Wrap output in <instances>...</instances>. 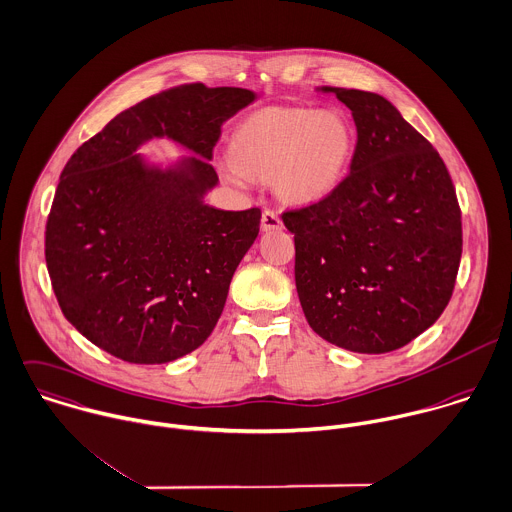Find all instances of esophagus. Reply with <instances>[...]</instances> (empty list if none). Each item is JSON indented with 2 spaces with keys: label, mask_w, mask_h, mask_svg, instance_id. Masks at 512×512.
<instances>
[{
  "label": "esophagus",
  "mask_w": 512,
  "mask_h": 512,
  "mask_svg": "<svg viewBox=\"0 0 512 512\" xmlns=\"http://www.w3.org/2000/svg\"><path fill=\"white\" fill-rule=\"evenodd\" d=\"M282 228V218L276 210H270L266 208L262 212V230L264 232H272V230H280Z\"/></svg>",
  "instance_id": "1"
}]
</instances>
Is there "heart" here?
<instances>
[{"mask_svg": "<svg viewBox=\"0 0 512 512\" xmlns=\"http://www.w3.org/2000/svg\"><path fill=\"white\" fill-rule=\"evenodd\" d=\"M351 149L353 135L340 113L268 107L236 129L222 174L242 188L274 178L286 202L312 204L338 186Z\"/></svg>", "mask_w": 512, "mask_h": 512, "instance_id": "b5f03b06", "label": "heart"}]
</instances>
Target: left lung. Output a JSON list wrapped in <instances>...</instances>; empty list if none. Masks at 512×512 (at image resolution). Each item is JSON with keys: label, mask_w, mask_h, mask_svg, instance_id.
I'll list each match as a JSON object with an SVG mask.
<instances>
[{"label": "left lung", "mask_w": 512, "mask_h": 512, "mask_svg": "<svg viewBox=\"0 0 512 512\" xmlns=\"http://www.w3.org/2000/svg\"><path fill=\"white\" fill-rule=\"evenodd\" d=\"M351 111L349 174L282 214L310 328L357 353L399 349L447 308L463 252L461 210L433 145L381 95L322 87Z\"/></svg>", "instance_id": "left-lung-1"}]
</instances>
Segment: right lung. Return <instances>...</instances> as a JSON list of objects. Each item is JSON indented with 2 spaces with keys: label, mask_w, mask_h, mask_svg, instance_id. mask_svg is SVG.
I'll return each mask as SVG.
<instances>
[{
  "label": "right lung",
  "mask_w": 512,
  "mask_h": 512,
  "mask_svg": "<svg viewBox=\"0 0 512 512\" xmlns=\"http://www.w3.org/2000/svg\"><path fill=\"white\" fill-rule=\"evenodd\" d=\"M256 99L180 85L119 113L61 172L45 228L59 308L91 343L129 363H169L212 334L230 280L260 232V208L204 202L218 184L224 121ZM167 136L197 157L163 170L136 151Z\"/></svg>",
  "instance_id": "1"
}]
</instances>
